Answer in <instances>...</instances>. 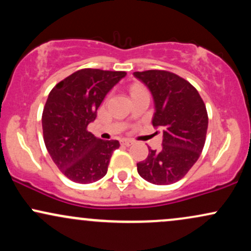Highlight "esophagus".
Masks as SVG:
<instances>
[{
    "label": "esophagus",
    "mask_w": 251,
    "mask_h": 251,
    "mask_svg": "<svg viewBox=\"0 0 251 251\" xmlns=\"http://www.w3.org/2000/svg\"><path fill=\"white\" fill-rule=\"evenodd\" d=\"M122 145H125V146H129V145H132V144H133V140H131V139H122Z\"/></svg>",
    "instance_id": "34e87169"
}]
</instances>
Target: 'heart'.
I'll return each instance as SVG.
<instances>
[{
    "instance_id": "1",
    "label": "heart",
    "mask_w": 251,
    "mask_h": 251,
    "mask_svg": "<svg viewBox=\"0 0 251 251\" xmlns=\"http://www.w3.org/2000/svg\"><path fill=\"white\" fill-rule=\"evenodd\" d=\"M138 91H140V89H139V88H137V87L132 88V93H135V92H138Z\"/></svg>"
}]
</instances>
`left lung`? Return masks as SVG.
Segmentation results:
<instances>
[{
	"label": "left lung",
	"mask_w": 251,
	"mask_h": 251,
	"mask_svg": "<svg viewBox=\"0 0 251 251\" xmlns=\"http://www.w3.org/2000/svg\"><path fill=\"white\" fill-rule=\"evenodd\" d=\"M154 100L153 127L163 128L160 151L149 149L137 164L140 177L155 185L176 183L189 172L203 151L208 112L198 91L189 81L168 71L134 72Z\"/></svg>",
	"instance_id": "obj_1"
}]
</instances>
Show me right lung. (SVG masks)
<instances>
[{"label": "right lung", "mask_w": 251, "mask_h": 251, "mask_svg": "<svg viewBox=\"0 0 251 251\" xmlns=\"http://www.w3.org/2000/svg\"><path fill=\"white\" fill-rule=\"evenodd\" d=\"M126 72L83 68L51 89L42 112L46 149L68 179L94 183L107 174L109 159L120 146L118 140H102L87 131L97 118L103 98Z\"/></svg>", "instance_id": "add662e5"}]
</instances>
